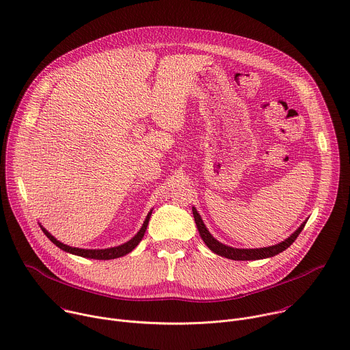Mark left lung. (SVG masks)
Returning a JSON list of instances; mask_svg holds the SVG:
<instances>
[{
  "mask_svg": "<svg viewBox=\"0 0 350 350\" xmlns=\"http://www.w3.org/2000/svg\"><path fill=\"white\" fill-rule=\"evenodd\" d=\"M192 215L198 227L199 234H201V238L204 239V242L208 245V247L211 249L212 252H215L216 255H220L223 258L231 259V260H258V259H266V258H271L275 256L278 254H281L282 251H285L286 247H289L293 241L297 238V235L301 234V231L304 230L306 221H304L291 237H288L286 239H284L282 242L273 245V246H267V247H259V249H238V247H231L227 245H223L221 242H219L217 239H215L212 237V234L208 231L206 226L204 224L201 216L196 212L195 208H192Z\"/></svg>",
  "mask_w": 350,
  "mask_h": 350,
  "instance_id": "1",
  "label": "left lung"
}]
</instances>
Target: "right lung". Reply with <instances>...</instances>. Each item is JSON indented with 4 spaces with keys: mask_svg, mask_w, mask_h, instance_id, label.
Returning <instances> with one entry per match:
<instances>
[{
    "mask_svg": "<svg viewBox=\"0 0 350 350\" xmlns=\"http://www.w3.org/2000/svg\"><path fill=\"white\" fill-rule=\"evenodd\" d=\"M151 213H152V211L148 213L141 230L130 241H127L123 245H119V246H115V247H108V249H80V247L68 246V245L59 242L57 238H54L44 227H41V230L49 238V241L54 242L58 247H61L62 251H65V252H69V254H73V255H77V256H81V258H90V259H96V260H109V259H116V258H120V256H124V255L130 254L133 249L139 243V241L142 239V237L145 234V230H146V226L149 223V217H151Z\"/></svg>",
    "mask_w": 350,
    "mask_h": 350,
    "instance_id": "add662e5",
    "label": "right lung"
}]
</instances>
